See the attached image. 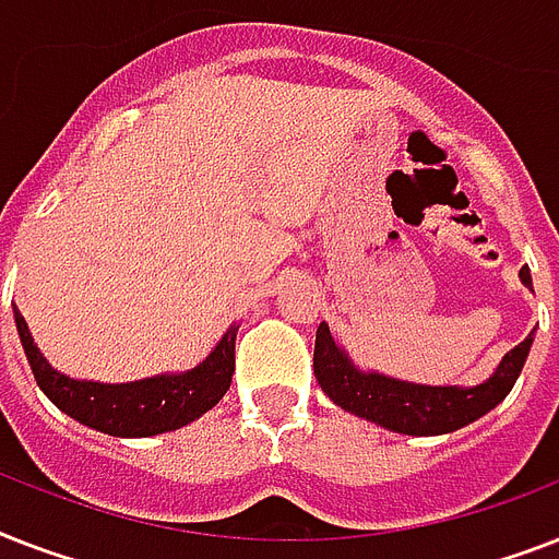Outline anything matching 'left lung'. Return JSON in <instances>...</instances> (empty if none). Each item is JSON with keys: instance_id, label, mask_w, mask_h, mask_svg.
I'll return each instance as SVG.
<instances>
[{"instance_id": "1", "label": "left lung", "mask_w": 559, "mask_h": 559, "mask_svg": "<svg viewBox=\"0 0 559 559\" xmlns=\"http://www.w3.org/2000/svg\"><path fill=\"white\" fill-rule=\"evenodd\" d=\"M520 281L534 293L528 266L520 270ZM531 345L534 331L525 342L508 350L496 371L478 385H424L385 377L380 371H362L348 357V350L333 342L331 328L322 322L316 331L313 371L324 394L350 415L366 417L389 432L429 438L455 432L499 406L522 373Z\"/></svg>"}]
</instances>
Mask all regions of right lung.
Returning <instances> with one entry per match:
<instances>
[{
	"label": "right lung",
	"mask_w": 559,
	"mask_h": 559,
	"mask_svg": "<svg viewBox=\"0 0 559 559\" xmlns=\"http://www.w3.org/2000/svg\"><path fill=\"white\" fill-rule=\"evenodd\" d=\"M13 322L43 394L78 424L112 438H151L182 429L217 406L235 373V340L240 324H231L209 350V357L188 371L156 373L135 382H92L74 380L51 368L16 307Z\"/></svg>",
	"instance_id": "add662e5"
}]
</instances>
